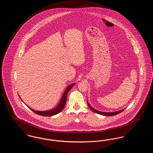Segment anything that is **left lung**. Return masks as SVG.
Instances as JSON below:
<instances>
[{"label":"left lung","mask_w":153,"mask_h":153,"mask_svg":"<svg viewBox=\"0 0 153 153\" xmlns=\"http://www.w3.org/2000/svg\"><path fill=\"white\" fill-rule=\"evenodd\" d=\"M88 107H89V108L91 109L92 111H94L95 113H97V114H99L100 115H104V116H114V115H116L119 114V113L123 112L124 109H122L120 111H117V112H102V111H97L96 109H95V108H92L88 103Z\"/></svg>","instance_id":"obj_1"}]
</instances>
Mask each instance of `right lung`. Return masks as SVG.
Listing matches in <instances>:
<instances>
[{"label": "right lung", "mask_w": 153, "mask_h": 153, "mask_svg": "<svg viewBox=\"0 0 153 153\" xmlns=\"http://www.w3.org/2000/svg\"><path fill=\"white\" fill-rule=\"evenodd\" d=\"M75 84H76V83H73L66 88L63 95L62 96V97L61 99V100L59 102V104L56 107H55L53 109L48 110V111H36L34 109H32L28 105H26L32 111H33L34 112H35L36 114L39 115H41V116H44V117H51L53 115H55L58 113H59L62 109H64L65 105L66 102V97H67L68 93Z\"/></svg>", "instance_id": "add662e5"}]
</instances>
